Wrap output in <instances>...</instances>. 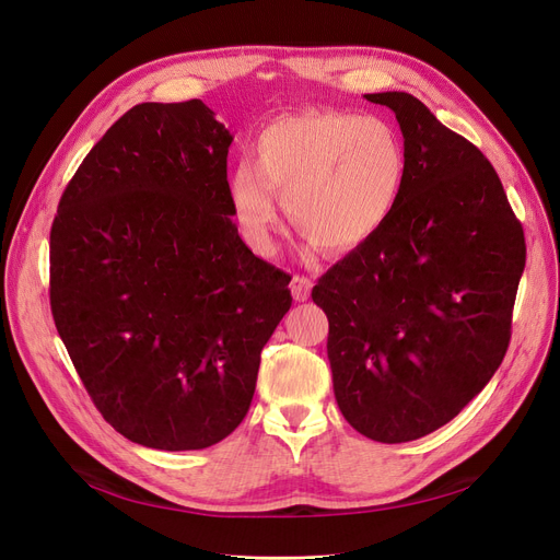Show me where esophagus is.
I'll return each instance as SVG.
<instances>
[{"label":"esophagus","instance_id":"obj_1","mask_svg":"<svg viewBox=\"0 0 560 560\" xmlns=\"http://www.w3.org/2000/svg\"><path fill=\"white\" fill-rule=\"evenodd\" d=\"M311 288H313V281L308 277H302V275H295V277H292V281H290V292H292V298H295L298 302L308 300Z\"/></svg>","mask_w":560,"mask_h":560}]
</instances>
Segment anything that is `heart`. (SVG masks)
I'll return each mask as SVG.
<instances>
[{"label":"heart","mask_w":560,"mask_h":560,"mask_svg":"<svg viewBox=\"0 0 560 560\" xmlns=\"http://www.w3.org/2000/svg\"><path fill=\"white\" fill-rule=\"evenodd\" d=\"M252 161L226 176L231 215L254 247H270L277 195L302 238L322 254L365 245L397 209L406 179L399 131L374 115L306 110L265 125Z\"/></svg>","instance_id":"obj_1"}]
</instances>
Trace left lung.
I'll return each instance as SVG.
<instances>
[{"instance_id": "obj_1", "label": "left lung", "mask_w": 560, "mask_h": 560, "mask_svg": "<svg viewBox=\"0 0 560 560\" xmlns=\"http://www.w3.org/2000/svg\"><path fill=\"white\" fill-rule=\"evenodd\" d=\"M395 110L406 179L374 238L322 275L327 354L345 420L376 443H408L472 401L511 342L526 245L490 161L408 93Z\"/></svg>"}]
</instances>
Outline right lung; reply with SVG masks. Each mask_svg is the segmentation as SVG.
Segmentation results:
<instances>
[{
	"label": "right lung",
	"mask_w": 560,
	"mask_h": 560,
	"mask_svg": "<svg viewBox=\"0 0 560 560\" xmlns=\"http://www.w3.org/2000/svg\"><path fill=\"white\" fill-rule=\"evenodd\" d=\"M233 136L201 100L144 102L93 147L49 233V304L104 420L165 452L220 443L247 416L290 275L233 224Z\"/></svg>",
	"instance_id": "add662e5"
}]
</instances>
